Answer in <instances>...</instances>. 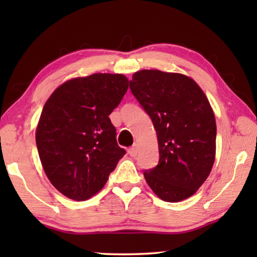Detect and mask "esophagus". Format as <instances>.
<instances>
[{"instance_id":"34e87169","label":"esophagus","mask_w":257,"mask_h":257,"mask_svg":"<svg viewBox=\"0 0 257 257\" xmlns=\"http://www.w3.org/2000/svg\"><path fill=\"white\" fill-rule=\"evenodd\" d=\"M137 153H138V150H137V146L134 145L130 147V149L128 150V154L132 156V158H136L137 156Z\"/></svg>"}]
</instances>
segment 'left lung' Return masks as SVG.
I'll return each mask as SVG.
<instances>
[{"mask_svg": "<svg viewBox=\"0 0 257 257\" xmlns=\"http://www.w3.org/2000/svg\"><path fill=\"white\" fill-rule=\"evenodd\" d=\"M129 84L158 135L160 160L144 171L146 182L165 202L184 201L207 179L214 163L216 123L210 102L181 73L141 70Z\"/></svg>", "mask_w": 257, "mask_h": 257, "instance_id": "left-lung-1", "label": "left lung"}]
</instances>
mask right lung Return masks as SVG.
I'll return each instance as SVG.
<instances>
[{"label": "right lung", "instance_id": "1", "mask_svg": "<svg viewBox=\"0 0 257 257\" xmlns=\"http://www.w3.org/2000/svg\"><path fill=\"white\" fill-rule=\"evenodd\" d=\"M127 89L123 75L94 73L66 81L46 101L36 145L51 184L68 198L94 196L125 154L108 115Z\"/></svg>", "mask_w": 257, "mask_h": 257}]
</instances>
